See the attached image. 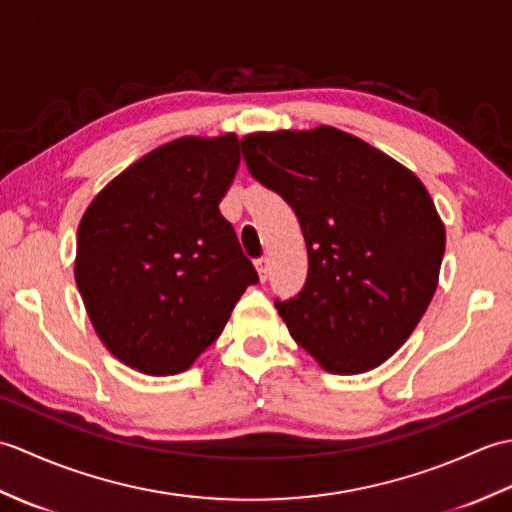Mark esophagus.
<instances>
[{"mask_svg": "<svg viewBox=\"0 0 512 512\" xmlns=\"http://www.w3.org/2000/svg\"><path fill=\"white\" fill-rule=\"evenodd\" d=\"M255 268H257V273H259V279L266 281L268 275H270V259L268 257L255 259Z\"/></svg>", "mask_w": 512, "mask_h": 512, "instance_id": "esophagus-1", "label": "esophagus"}]
</instances>
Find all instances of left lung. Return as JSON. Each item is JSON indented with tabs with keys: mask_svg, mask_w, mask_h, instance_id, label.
Here are the masks:
<instances>
[{
	"mask_svg": "<svg viewBox=\"0 0 512 512\" xmlns=\"http://www.w3.org/2000/svg\"><path fill=\"white\" fill-rule=\"evenodd\" d=\"M246 167L301 224L308 277L275 301L301 347L334 374H361L416 330L436 292L444 226L424 184L334 127L242 138Z\"/></svg>",
	"mask_w": 512,
	"mask_h": 512,
	"instance_id": "8db88e82",
	"label": "left lung"
}]
</instances>
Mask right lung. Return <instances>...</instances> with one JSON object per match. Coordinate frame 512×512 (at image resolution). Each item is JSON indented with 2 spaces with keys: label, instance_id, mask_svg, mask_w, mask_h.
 Returning a JSON list of instances; mask_svg holds the SVG:
<instances>
[{
  "label": "right lung",
  "instance_id": "obj_1",
  "mask_svg": "<svg viewBox=\"0 0 512 512\" xmlns=\"http://www.w3.org/2000/svg\"><path fill=\"white\" fill-rule=\"evenodd\" d=\"M237 167L233 134L171 140L114 178L83 215L76 286L107 350L138 372L189 369L259 281L220 213Z\"/></svg>",
  "mask_w": 512,
  "mask_h": 512
}]
</instances>
